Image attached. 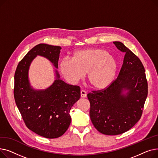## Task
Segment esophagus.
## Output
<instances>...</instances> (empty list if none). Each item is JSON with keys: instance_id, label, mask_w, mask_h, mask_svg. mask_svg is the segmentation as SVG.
I'll use <instances>...</instances> for the list:
<instances>
[{"instance_id": "34e87169", "label": "esophagus", "mask_w": 158, "mask_h": 158, "mask_svg": "<svg viewBox=\"0 0 158 158\" xmlns=\"http://www.w3.org/2000/svg\"><path fill=\"white\" fill-rule=\"evenodd\" d=\"M87 96V93L85 90H81V97L82 98H86Z\"/></svg>"}]
</instances>
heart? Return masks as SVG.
I'll return each instance as SVG.
<instances>
[{"instance_id":"obj_1","label":"heart","mask_w":158,"mask_h":158,"mask_svg":"<svg viewBox=\"0 0 158 158\" xmlns=\"http://www.w3.org/2000/svg\"><path fill=\"white\" fill-rule=\"evenodd\" d=\"M59 67L63 76L71 84H77L88 72V79L92 87L104 89L114 80L118 64L106 50L94 48L79 50L73 52L72 58H63Z\"/></svg>"}]
</instances>
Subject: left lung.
Instances as JSON below:
<instances>
[{
	"mask_svg": "<svg viewBox=\"0 0 158 158\" xmlns=\"http://www.w3.org/2000/svg\"><path fill=\"white\" fill-rule=\"evenodd\" d=\"M113 44L125 52L117 79L106 89L87 95L93 125L106 135H120L133 127L141 118L148 94L142 62L122 42Z\"/></svg>",
	"mask_w": 158,
	"mask_h": 158,
	"instance_id": "1",
	"label": "left lung"
}]
</instances>
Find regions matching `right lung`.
<instances>
[{
    "mask_svg": "<svg viewBox=\"0 0 158 158\" xmlns=\"http://www.w3.org/2000/svg\"><path fill=\"white\" fill-rule=\"evenodd\" d=\"M61 49L45 44L36 45L19 62L15 73L14 97L22 118L30 130L47 138L60 137L68 129L70 111L81 97L79 86L60 79L57 69ZM37 55L45 57L56 69L55 81L45 90L35 89L29 82L30 65Z\"/></svg>",
    "mask_w": 158,
    "mask_h": 158,
    "instance_id": "obj_1",
    "label": "right lung"
}]
</instances>
